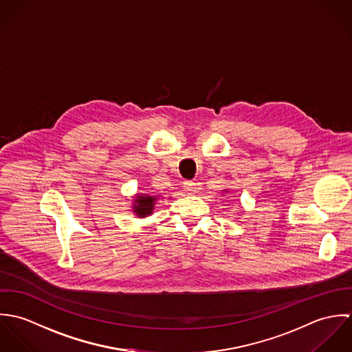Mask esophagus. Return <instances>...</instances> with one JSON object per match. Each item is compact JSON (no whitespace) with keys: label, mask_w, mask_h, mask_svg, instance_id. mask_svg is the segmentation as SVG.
Here are the masks:
<instances>
[{"label":"esophagus","mask_w":352,"mask_h":352,"mask_svg":"<svg viewBox=\"0 0 352 352\" xmlns=\"http://www.w3.org/2000/svg\"><path fill=\"white\" fill-rule=\"evenodd\" d=\"M183 187H184V190H186L188 194L197 192V183H194V182H191V180L184 182V183H183Z\"/></svg>","instance_id":"esophagus-1"}]
</instances>
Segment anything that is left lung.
Returning <instances> with one entry per match:
<instances>
[{"label": "left lung", "instance_id": "1", "mask_svg": "<svg viewBox=\"0 0 352 352\" xmlns=\"http://www.w3.org/2000/svg\"><path fill=\"white\" fill-rule=\"evenodd\" d=\"M223 192H228V190H223Z\"/></svg>", "mask_w": 352, "mask_h": 352}]
</instances>
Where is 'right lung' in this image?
<instances>
[{"label":"right lung","mask_w":352,"mask_h":352,"mask_svg":"<svg viewBox=\"0 0 352 352\" xmlns=\"http://www.w3.org/2000/svg\"><path fill=\"white\" fill-rule=\"evenodd\" d=\"M157 199L158 197H153L149 194H137L131 203V211L138 218H145L148 215H151Z\"/></svg>","instance_id":"1"}]
</instances>
